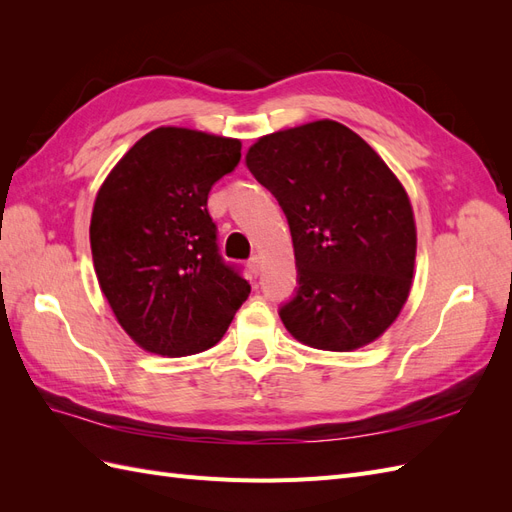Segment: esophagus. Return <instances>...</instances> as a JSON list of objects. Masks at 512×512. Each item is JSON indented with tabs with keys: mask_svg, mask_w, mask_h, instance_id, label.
I'll return each instance as SVG.
<instances>
[{
	"mask_svg": "<svg viewBox=\"0 0 512 512\" xmlns=\"http://www.w3.org/2000/svg\"><path fill=\"white\" fill-rule=\"evenodd\" d=\"M247 269H250V273H252L254 277H258V273H260V269H262V258H260V256H252L250 260H247Z\"/></svg>",
	"mask_w": 512,
	"mask_h": 512,
	"instance_id": "1",
	"label": "esophagus"
}]
</instances>
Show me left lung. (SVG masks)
Returning a JSON list of instances; mask_svg holds the SVG:
<instances>
[{"label": "left lung", "instance_id": "obj_1", "mask_svg": "<svg viewBox=\"0 0 512 512\" xmlns=\"http://www.w3.org/2000/svg\"><path fill=\"white\" fill-rule=\"evenodd\" d=\"M245 164L290 226L297 288L280 307L286 329L333 352L374 342L408 299L416 256L412 207L391 168L331 119L262 136Z\"/></svg>", "mask_w": 512, "mask_h": 512}]
</instances>
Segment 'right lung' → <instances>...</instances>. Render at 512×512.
<instances>
[{"label":"right lung","instance_id":"obj_1","mask_svg":"<svg viewBox=\"0 0 512 512\" xmlns=\"http://www.w3.org/2000/svg\"><path fill=\"white\" fill-rule=\"evenodd\" d=\"M241 160L237 138L188 128L145 134L106 177L91 213V256L119 324L147 352L215 346L250 294L226 262L209 192Z\"/></svg>","mask_w":512,"mask_h":512}]
</instances>
